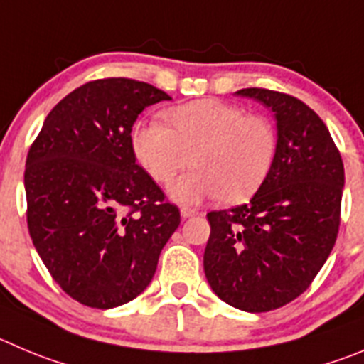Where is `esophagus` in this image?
Instances as JSON below:
<instances>
[{
    "label": "esophagus",
    "instance_id": "1",
    "mask_svg": "<svg viewBox=\"0 0 364 364\" xmlns=\"http://www.w3.org/2000/svg\"><path fill=\"white\" fill-rule=\"evenodd\" d=\"M196 214H198V210L191 209V207H182V209H180V216L182 218H191L196 216Z\"/></svg>",
    "mask_w": 364,
    "mask_h": 364
}]
</instances>
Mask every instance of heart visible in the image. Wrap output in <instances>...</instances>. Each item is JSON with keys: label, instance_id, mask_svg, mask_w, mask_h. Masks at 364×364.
<instances>
[{"label": "heart", "instance_id": "1", "mask_svg": "<svg viewBox=\"0 0 364 364\" xmlns=\"http://www.w3.org/2000/svg\"><path fill=\"white\" fill-rule=\"evenodd\" d=\"M169 128L150 121L134 132V154L161 184L189 164L195 169L169 188L173 200L198 203L220 196L243 202L264 182L273 164L277 136L273 124L259 114L214 98L195 100L166 112Z\"/></svg>", "mask_w": 364, "mask_h": 364}]
</instances>
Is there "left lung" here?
<instances>
[{"instance_id": "left-lung-1", "label": "left lung", "mask_w": 364, "mask_h": 364, "mask_svg": "<svg viewBox=\"0 0 364 364\" xmlns=\"http://www.w3.org/2000/svg\"><path fill=\"white\" fill-rule=\"evenodd\" d=\"M272 109L277 150L264 182L243 205L207 214L203 269L228 306L266 313L302 295L340 230L345 169L323 121L299 98L241 89Z\"/></svg>"}]
</instances>
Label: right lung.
Returning <instances> with one entry per match:
<instances>
[{"label":"right lung","instance_id":"right-lung-1","mask_svg":"<svg viewBox=\"0 0 364 364\" xmlns=\"http://www.w3.org/2000/svg\"><path fill=\"white\" fill-rule=\"evenodd\" d=\"M162 100L171 98L132 78L87 82L53 107L30 146V237L55 282L84 306L110 309L141 295L180 225L130 136Z\"/></svg>","mask_w":364,"mask_h":364}]
</instances>
